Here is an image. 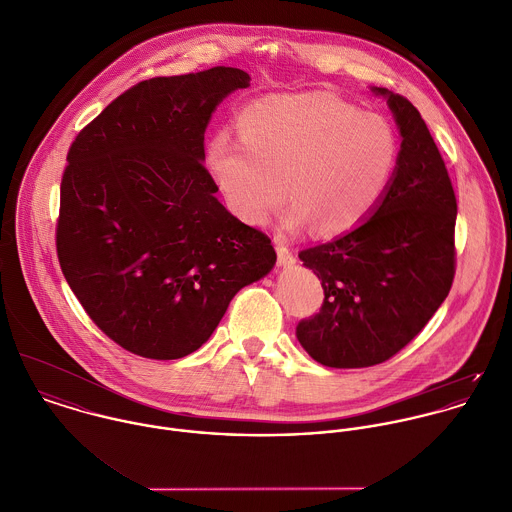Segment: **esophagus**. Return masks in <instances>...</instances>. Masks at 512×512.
Wrapping results in <instances>:
<instances>
[{"label":"esophagus","instance_id":"obj_1","mask_svg":"<svg viewBox=\"0 0 512 512\" xmlns=\"http://www.w3.org/2000/svg\"><path fill=\"white\" fill-rule=\"evenodd\" d=\"M275 249H277L279 267H291V265H295V255L291 253V249H289L283 241L275 239Z\"/></svg>","mask_w":512,"mask_h":512}]
</instances>
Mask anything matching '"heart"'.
Masks as SVG:
<instances>
[{
	"label": "heart",
	"instance_id": "b5f03b06",
	"mask_svg": "<svg viewBox=\"0 0 512 512\" xmlns=\"http://www.w3.org/2000/svg\"><path fill=\"white\" fill-rule=\"evenodd\" d=\"M237 132L209 142L205 166L229 211L253 227L271 221L287 192L283 231L348 233L382 202L398 164L392 124L326 91L247 104Z\"/></svg>",
	"mask_w": 512,
	"mask_h": 512
}]
</instances>
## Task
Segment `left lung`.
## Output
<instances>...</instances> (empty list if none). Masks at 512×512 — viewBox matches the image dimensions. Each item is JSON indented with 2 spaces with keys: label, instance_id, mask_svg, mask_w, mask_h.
Returning <instances> with one entry per match:
<instances>
[{
  "label": "left lung",
  "instance_id": "8db88e82",
  "mask_svg": "<svg viewBox=\"0 0 512 512\" xmlns=\"http://www.w3.org/2000/svg\"><path fill=\"white\" fill-rule=\"evenodd\" d=\"M398 124V164L382 202L356 229L299 253L322 281L318 314L297 338L318 364L368 368L411 342L449 295L457 202L445 162L408 99L372 87Z\"/></svg>",
  "mask_w": 512,
  "mask_h": 512
}]
</instances>
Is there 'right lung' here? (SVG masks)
Returning a JSON list of instances; mask_svg holds the SVG:
<instances>
[{
	"label": "right lung",
	"mask_w": 512,
	"mask_h": 512,
	"mask_svg": "<svg viewBox=\"0 0 512 512\" xmlns=\"http://www.w3.org/2000/svg\"><path fill=\"white\" fill-rule=\"evenodd\" d=\"M249 81L233 67L142 81L71 144L59 263L93 322L132 354L196 352L231 299L275 267L271 239L221 205L204 166L217 104Z\"/></svg>",
	"instance_id": "add662e5"
}]
</instances>
